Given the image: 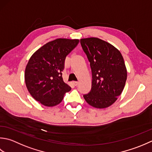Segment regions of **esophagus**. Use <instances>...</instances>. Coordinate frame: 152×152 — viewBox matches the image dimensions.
I'll return each instance as SVG.
<instances>
[{"label": "esophagus", "mask_w": 152, "mask_h": 152, "mask_svg": "<svg viewBox=\"0 0 152 152\" xmlns=\"http://www.w3.org/2000/svg\"><path fill=\"white\" fill-rule=\"evenodd\" d=\"M72 83V85L74 86H77V85H78V82L77 81H73Z\"/></svg>", "instance_id": "esophagus-1"}]
</instances>
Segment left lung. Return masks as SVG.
<instances>
[{
	"label": "left lung",
	"mask_w": 152,
	"mask_h": 152,
	"mask_svg": "<svg viewBox=\"0 0 152 152\" xmlns=\"http://www.w3.org/2000/svg\"><path fill=\"white\" fill-rule=\"evenodd\" d=\"M80 45L90 62L92 87L85 100L96 108H106L117 100L127 77L121 52L109 42L91 37L80 39Z\"/></svg>",
	"instance_id": "8db88e82"
}]
</instances>
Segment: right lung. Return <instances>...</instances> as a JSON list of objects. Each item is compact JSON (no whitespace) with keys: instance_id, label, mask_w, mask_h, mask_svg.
Segmentation results:
<instances>
[{"instance_id":"right-lung-1","label":"right lung","mask_w":152,"mask_h":152,"mask_svg":"<svg viewBox=\"0 0 152 152\" xmlns=\"http://www.w3.org/2000/svg\"><path fill=\"white\" fill-rule=\"evenodd\" d=\"M78 39H57L38 49L27 63L25 81L32 97L45 106H56L71 91L62 78L65 60Z\"/></svg>"}]
</instances>
